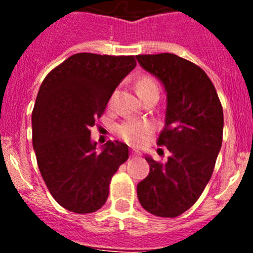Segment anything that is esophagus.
Wrapping results in <instances>:
<instances>
[{"label": "esophagus", "mask_w": 253, "mask_h": 253, "mask_svg": "<svg viewBox=\"0 0 253 253\" xmlns=\"http://www.w3.org/2000/svg\"><path fill=\"white\" fill-rule=\"evenodd\" d=\"M139 152H138V151H134V149H133V151H131V157H137V156H139Z\"/></svg>", "instance_id": "34e87169"}]
</instances>
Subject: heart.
<instances>
[{
  "label": "heart",
  "instance_id": "obj_1",
  "mask_svg": "<svg viewBox=\"0 0 253 253\" xmlns=\"http://www.w3.org/2000/svg\"><path fill=\"white\" fill-rule=\"evenodd\" d=\"M138 93L147 92V91H156L158 92V87L151 77H143L137 84ZM119 135L125 142L138 146L147 139L151 133V125L144 122H125L118 128Z\"/></svg>",
  "mask_w": 253,
  "mask_h": 253
}]
</instances>
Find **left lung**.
<instances>
[{
	"instance_id": "8db88e82",
	"label": "left lung",
	"mask_w": 253,
	"mask_h": 253,
	"mask_svg": "<svg viewBox=\"0 0 253 253\" xmlns=\"http://www.w3.org/2000/svg\"><path fill=\"white\" fill-rule=\"evenodd\" d=\"M143 69L166 91V163L147 154L149 173L137 186L139 203L157 216L175 218L193 207L213 173L223 140V107L215 87L200 67L169 53L137 55Z\"/></svg>"
}]
</instances>
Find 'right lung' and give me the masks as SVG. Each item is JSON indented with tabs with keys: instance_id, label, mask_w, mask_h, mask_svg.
I'll use <instances>...</instances> for the list:
<instances>
[{
	"instance_id": "right-lung-1",
	"label": "right lung",
	"mask_w": 253,
	"mask_h": 253,
	"mask_svg": "<svg viewBox=\"0 0 253 253\" xmlns=\"http://www.w3.org/2000/svg\"><path fill=\"white\" fill-rule=\"evenodd\" d=\"M137 63L133 55L78 53L44 78L31 114L33 147L49 193L77 214L99 210L129 149L106 142L97 152L90 128L105 111L115 88Z\"/></svg>"
}]
</instances>
